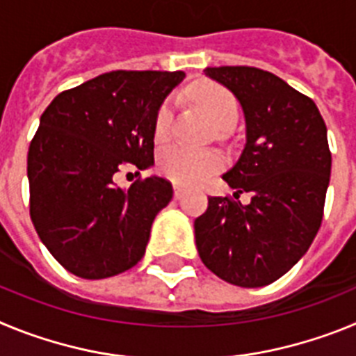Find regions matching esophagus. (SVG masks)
<instances>
[{"instance_id":"34e87169","label":"esophagus","mask_w":356,"mask_h":356,"mask_svg":"<svg viewBox=\"0 0 356 356\" xmlns=\"http://www.w3.org/2000/svg\"><path fill=\"white\" fill-rule=\"evenodd\" d=\"M184 194H185V188L181 187V185L176 184L175 185V200H181V196H184Z\"/></svg>"}]
</instances>
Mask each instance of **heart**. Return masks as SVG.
Segmentation results:
<instances>
[{"label": "heart", "mask_w": 356, "mask_h": 356, "mask_svg": "<svg viewBox=\"0 0 356 356\" xmlns=\"http://www.w3.org/2000/svg\"><path fill=\"white\" fill-rule=\"evenodd\" d=\"M193 96L200 103L209 118L221 127L225 122H235L238 118V105L234 94L219 85H201L193 90ZM175 105L172 102L160 106L155 119V137L163 140L171 131ZM222 168V156L212 149H197L185 144L168 147L160 156V169L168 178L180 185H196L207 180L210 175Z\"/></svg>", "instance_id": "1"}]
</instances>
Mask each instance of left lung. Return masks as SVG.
Wrapping results in <instances>:
<instances>
[{"label": "left lung", "instance_id": "1", "mask_svg": "<svg viewBox=\"0 0 356 356\" xmlns=\"http://www.w3.org/2000/svg\"><path fill=\"white\" fill-rule=\"evenodd\" d=\"M203 72L244 112L246 144L222 180L251 201L209 197L194 221L197 253L228 284L264 287L298 264L323 221L332 172L326 124L310 97L273 72L248 65Z\"/></svg>", "mask_w": 356, "mask_h": 356}]
</instances>
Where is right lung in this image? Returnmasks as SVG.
<instances>
[{"label": "right lung", "mask_w": 356, "mask_h": 356, "mask_svg": "<svg viewBox=\"0 0 356 356\" xmlns=\"http://www.w3.org/2000/svg\"><path fill=\"white\" fill-rule=\"evenodd\" d=\"M184 71H112L60 92L28 149L30 216L56 262L85 280L128 271L146 253L151 225L172 200L151 175L128 188L121 169H149L155 119Z\"/></svg>", "instance_id": "obj_1"}]
</instances>
